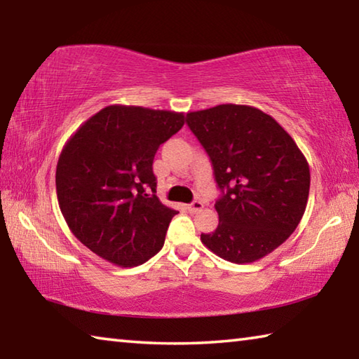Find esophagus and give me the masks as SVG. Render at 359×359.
Instances as JSON below:
<instances>
[{
	"label": "esophagus",
	"instance_id": "34e87169",
	"mask_svg": "<svg viewBox=\"0 0 359 359\" xmlns=\"http://www.w3.org/2000/svg\"><path fill=\"white\" fill-rule=\"evenodd\" d=\"M203 208H204V204L201 201H193L191 204L187 205L188 212H191V214H196V212H199Z\"/></svg>",
	"mask_w": 359,
	"mask_h": 359
}]
</instances>
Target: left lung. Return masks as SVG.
<instances>
[{"mask_svg":"<svg viewBox=\"0 0 359 359\" xmlns=\"http://www.w3.org/2000/svg\"><path fill=\"white\" fill-rule=\"evenodd\" d=\"M187 125L212 161L222 196L218 226L203 244L231 263H253L290 238L311 188L306 156L271 115L220 104L187 114Z\"/></svg>","mask_w":359,"mask_h":359,"instance_id":"1","label":"left lung"}]
</instances>
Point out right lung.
I'll return each mask as SVG.
<instances>
[{"label":"right lung","instance_id":"1","mask_svg":"<svg viewBox=\"0 0 359 359\" xmlns=\"http://www.w3.org/2000/svg\"><path fill=\"white\" fill-rule=\"evenodd\" d=\"M184 114L107 106L79 128L58 158L55 184L72 234L109 263L142 264L161 250L177 210L156 196L154 158Z\"/></svg>","mask_w":359,"mask_h":359}]
</instances>
